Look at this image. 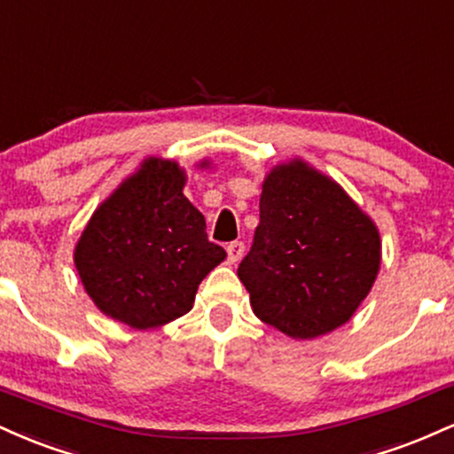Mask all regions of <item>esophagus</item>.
<instances>
[{
	"instance_id": "obj_1",
	"label": "esophagus",
	"mask_w": 454,
	"mask_h": 454,
	"mask_svg": "<svg viewBox=\"0 0 454 454\" xmlns=\"http://www.w3.org/2000/svg\"><path fill=\"white\" fill-rule=\"evenodd\" d=\"M226 252H228V262L234 264V262H239V260H241L243 252H245V245L241 241H232V243L226 245Z\"/></svg>"
}]
</instances>
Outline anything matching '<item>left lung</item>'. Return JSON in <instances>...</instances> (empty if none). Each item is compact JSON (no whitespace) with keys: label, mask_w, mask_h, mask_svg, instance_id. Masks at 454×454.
Here are the masks:
<instances>
[{"label":"left lung","mask_w":454,"mask_h":454,"mask_svg":"<svg viewBox=\"0 0 454 454\" xmlns=\"http://www.w3.org/2000/svg\"><path fill=\"white\" fill-rule=\"evenodd\" d=\"M382 262L376 222L305 160L273 166L260 223L239 264L254 314L293 340H316L354 316Z\"/></svg>","instance_id":"obj_1"}]
</instances>
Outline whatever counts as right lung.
I'll return each instance as SVG.
<instances>
[{
    "label": "right lung",
    "instance_id": "add662e5",
    "mask_svg": "<svg viewBox=\"0 0 454 454\" xmlns=\"http://www.w3.org/2000/svg\"><path fill=\"white\" fill-rule=\"evenodd\" d=\"M209 164V160L200 166ZM175 160L149 155L98 205L74 247V267L98 309L147 331L192 309L200 281L226 252L184 194Z\"/></svg>",
    "mask_w": 454,
    "mask_h": 454
}]
</instances>
